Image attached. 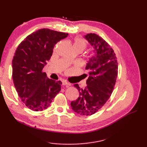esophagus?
<instances>
[{
  "label": "esophagus",
  "instance_id": "esophagus-1",
  "mask_svg": "<svg viewBox=\"0 0 147 147\" xmlns=\"http://www.w3.org/2000/svg\"><path fill=\"white\" fill-rule=\"evenodd\" d=\"M62 84H63V86H69V85H70V84H69L68 82L65 80H62Z\"/></svg>",
  "mask_w": 147,
  "mask_h": 147
}]
</instances>
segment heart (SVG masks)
<instances>
[{"label": "heart", "mask_w": 147, "mask_h": 147, "mask_svg": "<svg viewBox=\"0 0 147 147\" xmlns=\"http://www.w3.org/2000/svg\"><path fill=\"white\" fill-rule=\"evenodd\" d=\"M74 48L80 49L83 51L84 49H86L87 46V42L85 39L81 38H76L74 39Z\"/></svg>", "instance_id": "heart-1"}]
</instances>
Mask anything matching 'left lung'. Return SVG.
Instances as JSON below:
<instances>
[{
  "label": "left lung",
  "instance_id": "1",
  "mask_svg": "<svg viewBox=\"0 0 147 147\" xmlns=\"http://www.w3.org/2000/svg\"><path fill=\"white\" fill-rule=\"evenodd\" d=\"M85 38L94 47L95 55L86 66L89 71L88 86L83 89L74 84L80 95L71 106L76 113L89 116L98 111L110 97L117 78L118 63L113 49L101 37L90 33Z\"/></svg>",
  "mask_w": 147,
  "mask_h": 147
}]
</instances>
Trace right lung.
Returning <instances> with one entry per match:
<instances>
[{"label": "right lung", "instance_id": "add662e5", "mask_svg": "<svg viewBox=\"0 0 147 147\" xmlns=\"http://www.w3.org/2000/svg\"><path fill=\"white\" fill-rule=\"evenodd\" d=\"M67 33L43 28L19 44L12 60V78L18 95L26 107L43 111L61 91V82L49 79L43 69L51 58L55 45Z\"/></svg>", "mask_w": 147, "mask_h": 147}]
</instances>
